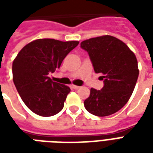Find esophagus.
<instances>
[{"label": "esophagus", "instance_id": "1", "mask_svg": "<svg viewBox=\"0 0 153 153\" xmlns=\"http://www.w3.org/2000/svg\"><path fill=\"white\" fill-rule=\"evenodd\" d=\"M70 88H73V89L77 90V89H79L80 87L79 86H76V85H71V86H70Z\"/></svg>", "mask_w": 153, "mask_h": 153}]
</instances>
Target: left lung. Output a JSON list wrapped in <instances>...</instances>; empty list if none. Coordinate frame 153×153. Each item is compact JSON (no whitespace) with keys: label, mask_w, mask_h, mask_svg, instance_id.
Segmentation results:
<instances>
[{"label":"left lung","mask_w":153,"mask_h":153,"mask_svg":"<svg viewBox=\"0 0 153 153\" xmlns=\"http://www.w3.org/2000/svg\"><path fill=\"white\" fill-rule=\"evenodd\" d=\"M95 73L102 74V88H91L84 106L91 114L107 116L117 112L130 98L138 77V61L128 46L106 35L83 41Z\"/></svg>","instance_id":"left-lung-1"}]
</instances>
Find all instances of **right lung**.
Segmentation results:
<instances>
[{"label": "right lung", "instance_id": "right-lung-1", "mask_svg": "<svg viewBox=\"0 0 153 153\" xmlns=\"http://www.w3.org/2000/svg\"><path fill=\"white\" fill-rule=\"evenodd\" d=\"M78 41L61 42L50 38L27 44L13 61V81L19 96L33 112L52 116L63 109L69 87L53 82L48 75L59 69Z\"/></svg>", "mask_w": 153, "mask_h": 153}]
</instances>
